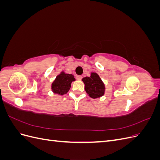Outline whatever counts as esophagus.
Wrapping results in <instances>:
<instances>
[{"label":"esophagus","instance_id":"34e87169","mask_svg":"<svg viewBox=\"0 0 160 160\" xmlns=\"http://www.w3.org/2000/svg\"><path fill=\"white\" fill-rule=\"evenodd\" d=\"M76 78H77V79H78V80H81L82 79V76L81 75H77Z\"/></svg>","mask_w":160,"mask_h":160}]
</instances>
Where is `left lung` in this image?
Returning a JSON list of instances; mask_svg holds the SVG:
<instances>
[{
    "mask_svg": "<svg viewBox=\"0 0 160 160\" xmlns=\"http://www.w3.org/2000/svg\"><path fill=\"white\" fill-rule=\"evenodd\" d=\"M82 81L85 83V89L91 98H98L104 94L105 85L99 75L92 72L91 77H86Z\"/></svg>",
    "mask_w": 160,
    "mask_h": 160,
    "instance_id": "obj_1",
    "label": "left lung"
}]
</instances>
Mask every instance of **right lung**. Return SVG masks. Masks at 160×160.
I'll list each match as a JSON object with an SVG mask.
<instances>
[{
    "label": "right lung",
    "mask_w": 160,
    "mask_h": 160,
    "mask_svg": "<svg viewBox=\"0 0 160 160\" xmlns=\"http://www.w3.org/2000/svg\"><path fill=\"white\" fill-rule=\"evenodd\" d=\"M75 80L74 76L71 74H65L62 72L58 75L53 82L51 89L55 93L63 95L69 91L72 81Z\"/></svg>",
    "instance_id": "obj_1"
}]
</instances>
